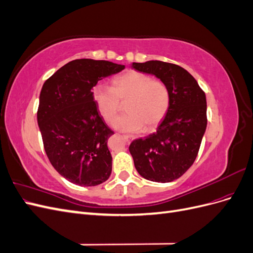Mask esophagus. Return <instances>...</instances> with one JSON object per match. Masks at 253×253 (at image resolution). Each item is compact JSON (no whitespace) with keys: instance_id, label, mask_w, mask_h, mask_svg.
I'll list each match as a JSON object with an SVG mask.
<instances>
[{"instance_id":"esophagus-1","label":"esophagus","mask_w":253,"mask_h":253,"mask_svg":"<svg viewBox=\"0 0 253 253\" xmlns=\"http://www.w3.org/2000/svg\"><path fill=\"white\" fill-rule=\"evenodd\" d=\"M124 138L126 139V141H127V142H129L131 140H133V137L132 136H129V135H124Z\"/></svg>"}]
</instances>
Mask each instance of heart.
I'll use <instances>...</instances> for the list:
<instances>
[{
	"label": "heart",
	"mask_w": 253,
	"mask_h": 253,
	"mask_svg": "<svg viewBox=\"0 0 253 253\" xmlns=\"http://www.w3.org/2000/svg\"><path fill=\"white\" fill-rule=\"evenodd\" d=\"M93 99L104 121L112 124L126 102V115L114 121V127L126 133H138L143 128H155L170 106V91L167 84L137 71L122 74L112 81V87L98 84L93 88Z\"/></svg>",
	"instance_id": "heart-1"
}]
</instances>
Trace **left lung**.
Wrapping results in <instances>:
<instances>
[{"mask_svg":"<svg viewBox=\"0 0 253 253\" xmlns=\"http://www.w3.org/2000/svg\"><path fill=\"white\" fill-rule=\"evenodd\" d=\"M155 75L170 91V106L157 131L132 141L128 150L137 172L157 182L179 178L193 165L207 127L205 91L193 76L176 64L152 60L132 64Z\"/></svg>","mask_w":253,"mask_h":253,"instance_id":"1","label":"left lung"}]
</instances>
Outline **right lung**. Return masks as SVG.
Wrapping results in <instances>:
<instances>
[{
    "label": "right lung",
    "mask_w": 253,
    "mask_h": 253,
    "mask_svg": "<svg viewBox=\"0 0 253 253\" xmlns=\"http://www.w3.org/2000/svg\"><path fill=\"white\" fill-rule=\"evenodd\" d=\"M124 68L105 60L77 59L43 84L37 118L44 150L57 172L75 185H100L112 173L106 142L114 132L99 114L91 88Z\"/></svg>",
    "instance_id": "add662e5"
}]
</instances>
